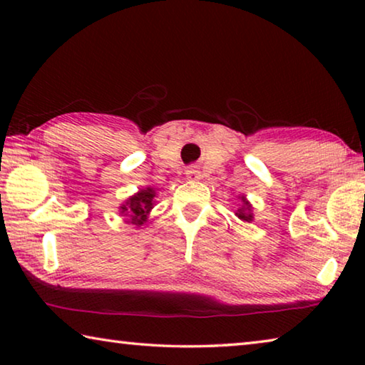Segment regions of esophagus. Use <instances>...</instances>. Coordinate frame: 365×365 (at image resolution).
<instances>
[{
	"label": "esophagus",
	"instance_id": "obj_1",
	"mask_svg": "<svg viewBox=\"0 0 365 365\" xmlns=\"http://www.w3.org/2000/svg\"><path fill=\"white\" fill-rule=\"evenodd\" d=\"M187 177L190 178V180H197V178H200V170L191 168L187 170Z\"/></svg>",
	"mask_w": 365,
	"mask_h": 365
}]
</instances>
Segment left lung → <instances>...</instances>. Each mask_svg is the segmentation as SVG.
Returning <instances> with one entry per match:
<instances>
[{
    "label": "left lung",
    "instance_id": "left-lung-1",
    "mask_svg": "<svg viewBox=\"0 0 365 365\" xmlns=\"http://www.w3.org/2000/svg\"><path fill=\"white\" fill-rule=\"evenodd\" d=\"M245 205H246V209H248V211H250V205H248V202H246V201H245ZM246 209H245V207H242V209H240V211H237V215H238V217H240V219H242V220H246V222H250V220L252 219V215H251L250 212H246Z\"/></svg>",
    "mask_w": 365,
    "mask_h": 365
}]
</instances>
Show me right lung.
<instances>
[{"mask_svg":"<svg viewBox=\"0 0 365 365\" xmlns=\"http://www.w3.org/2000/svg\"><path fill=\"white\" fill-rule=\"evenodd\" d=\"M153 197H154L153 188L141 190L138 195L130 197V200L120 207L122 212H128L130 214L132 217L130 220L133 224L141 225L146 220V214L153 209Z\"/></svg>","mask_w":365,"mask_h":365,"instance_id":"right-lung-1","label":"right lung"}]
</instances>
